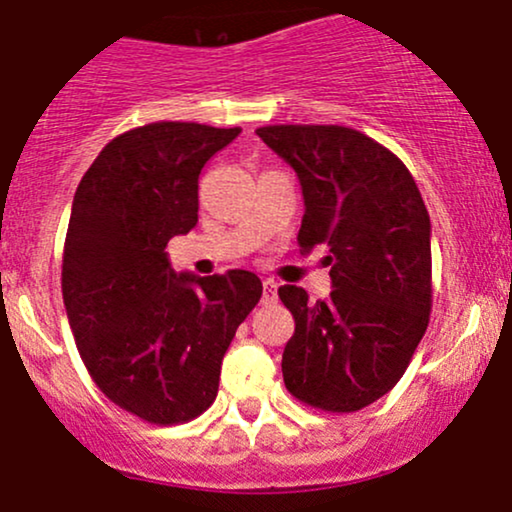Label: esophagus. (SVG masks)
<instances>
[{
	"label": "esophagus",
	"mask_w": 512,
	"mask_h": 512,
	"mask_svg": "<svg viewBox=\"0 0 512 512\" xmlns=\"http://www.w3.org/2000/svg\"><path fill=\"white\" fill-rule=\"evenodd\" d=\"M277 302V282L265 280L262 282V304H275Z\"/></svg>",
	"instance_id": "esophagus-1"
}]
</instances>
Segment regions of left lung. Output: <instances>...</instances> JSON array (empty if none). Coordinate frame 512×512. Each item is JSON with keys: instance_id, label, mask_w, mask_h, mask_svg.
Returning a JSON list of instances; mask_svg holds the SVG:
<instances>
[{"instance_id": "left-lung-1", "label": "left lung", "mask_w": 512, "mask_h": 512, "mask_svg": "<svg viewBox=\"0 0 512 512\" xmlns=\"http://www.w3.org/2000/svg\"><path fill=\"white\" fill-rule=\"evenodd\" d=\"M257 136L297 173L302 252L327 247L332 292L280 287L294 317L282 376L294 399L349 414L404 376L431 312V220L404 163L347 126H265Z\"/></svg>"}]
</instances>
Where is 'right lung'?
I'll use <instances>...</instances> for the list:
<instances>
[{
  "label": "right lung",
  "instance_id": "1",
  "mask_svg": "<svg viewBox=\"0 0 512 512\" xmlns=\"http://www.w3.org/2000/svg\"><path fill=\"white\" fill-rule=\"evenodd\" d=\"M240 128L158 121L113 138L71 205L61 267L66 317L98 389L158 426L200 416L220 364L262 297L255 272L170 267V237L198 223L203 165Z\"/></svg>",
  "mask_w": 512,
  "mask_h": 512
}]
</instances>
